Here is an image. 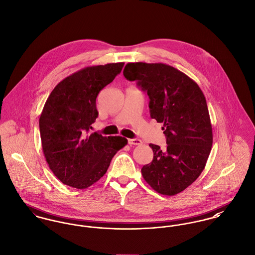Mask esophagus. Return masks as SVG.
I'll use <instances>...</instances> for the list:
<instances>
[{
    "mask_svg": "<svg viewBox=\"0 0 255 255\" xmlns=\"http://www.w3.org/2000/svg\"><path fill=\"white\" fill-rule=\"evenodd\" d=\"M128 142H129V144H134V145H139V144H141L142 143V141L140 140V139H138V138H129L128 139Z\"/></svg>",
    "mask_w": 255,
    "mask_h": 255,
    "instance_id": "esophagus-1",
    "label": "esophagus"
}]
</instances>
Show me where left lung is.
<instances>
[{
    "mask_svg": "<svg viewBox=\"0 0 255 255\" xmlns=\"http://www.w3.org/2000/svg\"><path fill=\"white\" fill-rule=\"evenodd\" d=\"M123 75L147 92L150 117L163 123L167 148L150 143L151 163L141 168L144 180L162 195L173 196L192 184L213 145L206 98L193 79L163 63H128Z\"/></svg>",
    "mask_w": 255,
    "mask_h": 255,
    "instance_id": "left-lung-1",
    "label": "left lung"
}]
</instances>
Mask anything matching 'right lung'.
<instances>
[{"label": "right lung", "mask_w": 255, "mask_h": 255, "mask_svg": "<svg viewBox=\"0 0 255 255\" xmlns=\"http://www.w3.org/2000/svg\"><path fill=\"white\" fill-rule=\"evenodd\" d=\"M124 66L123 62L86 67L60 81L39 118L42 151L49 169L64 184L85 189L104 176L113 157L128 140L88 134L98 117L96 99Z\"/></svg>", "instance_id": "1"}]
</instances>
